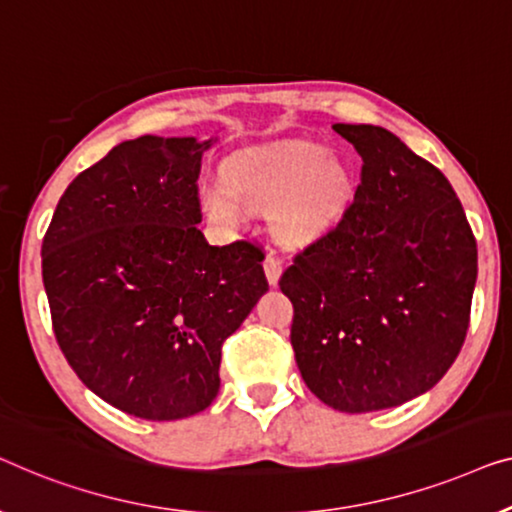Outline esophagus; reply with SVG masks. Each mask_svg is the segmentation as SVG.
<instances>
[{
  "mask_svg": "<svg viewBox=\"0 0 512 512\" xmlns=\"http://www.w3.org/2000/svg\"><path fill=\"white\" fill-rule=\"evenodd\" d=\"M264 273H266V280H269V285H278L280 273H283V264H280V259L276 255L269 253L264 257Z\"/></svg>",
  "mask_w": 512,
  "mask_h": 512,
  "instance_id": "34e87169",
  "label": "esophagus"
}]
</instances>
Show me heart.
<instances>
[{"mask_svg":"<svg viewBox=\"0 0 512 512\" xmlns=\"http://www.w3.org/2000/svg\"><path fill=\"white\" fill-rule=\"evenodd\" d=\"M352 176L325 148L297 143L236 155L225 183L201 185L199 204L213 222L239 225L248 208L269 211L271 229L285 246H311L343 220Z\"/></svg>","mask_w":512,"mask_h":512,"instance_id":"b5f03b06","label":"heart"}]
</instances>
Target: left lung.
Segmentation results:
<instances>
[{"mask_svg": "<svg viewBox=\"0 0 512 512\" xmlns=\"http://www.w3.org/2000/svg\"><path fill=\"white\" fill-rule=\"evenodd\" d=\"M362 157L343 220L294 255L278 285L294 306L301 378L341 413L401 406L462 350L478 276L475 236L434 164L376 125H334Z\"/></svg>", "mask_w": 512, "mask_h": 512, "instance_id": "8db88e82", "label": "left lung"}]
</instances>
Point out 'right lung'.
Listing matches in <instances>:
<instances>
[{"label":"right lung","instance_id":"1","mask_svg":"<svg viewBox=\"0 0 512 512\" xmlns=\"http://www.w3.org/2000/svg\"><path fill=\"white\" fill-rule=\"evenodd\" d=\"M197 143L139 136L64 190L41 266L50 320L97 397L143 420H181L220 390L222 343L269 290L250 241L208 246L197 225Z\"/></svg>","mask_w":512,"mask_h":512}]
</instances>
